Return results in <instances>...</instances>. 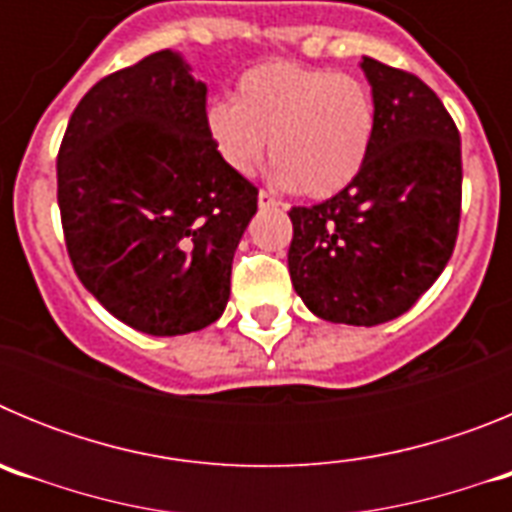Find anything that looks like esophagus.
I'll return each instance as SVG.
<instances>
[{
	"instance_id": "34e87169",
	"label": "esophagus",
	"mask_w": 512,
	"mask_h": 512,
	"mask_svg": "<svg viewBox=\"0 0 512 512\" xmlns=\"http://www.w3.org/2000/svg\"><path fill=\"white\" fill-rule=\"evenodd\" d=\"M279 205H282V202H279L274 194H269V192H264V189H261V192H259V207H261V210H274V207H279Z\"/></svg>"
}]
</instances>
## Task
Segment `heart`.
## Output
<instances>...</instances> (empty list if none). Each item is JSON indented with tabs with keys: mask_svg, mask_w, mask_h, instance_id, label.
Returning a JSON list of instances; mask_svg holds the SVG:
<instances>
[{
	"mask_svg": "<svg viewBox=\"0 0 512 512\" xmlns=\"http://www.w3.org/2000/svg\"><path fill=\"white\" fill-rule=\"evenodd\" d=\"M205 125L230 171L251 176L271 140L277 184L323 200L364 169L377 133V107L372 89L356 76L274 61L238 79L235 102H212Z\"/></svg>",
	"mask_w": 512,
	"mask_h": 512,
	"instance_id": "1",
	"label": "heart"
}]
</instances>
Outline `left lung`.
I'll list each match as a JSON object with an SVG mask.
<instances>
[{
  "mask_svg": "<svg viewBox=\"0 0 512 512\" xmlns=\"http://www.w3.org/2000/svg\"><path fill=\"white\" fill-rule=\"evenodd\" d=\"M377 133L364 169L312 207H292V287L328 323L400 318L441 277L461 215V140L428 84L361 58Z\"/></svg>",
  "mask_w": 512,
  "mask_h": 512,
  "instance_id": "8db88e82",
  "label": "left lung"
}]
</instances>
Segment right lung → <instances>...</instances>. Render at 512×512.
Wrapping results in <instances>:
<instances>
[{"label":"right lung","instance_id":"obj_1","mask_svg":"<svg viewBox=\"0 0 512 512\" xmlns=\"http://www.w3.org/2000/svg\"><path fill=\"white\" fill-rule=\"evenodd\" d=\"M207 87L176 51L97 81L58 151V207L76 277L117 320L184 336L223 315L259 189L207 135Z\"/></svg>","mask_w":512,"mask_h":512}]
</instances>
